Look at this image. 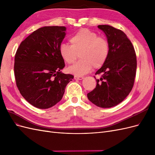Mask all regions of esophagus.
<instances>
[{"instance_id": "1", "label": "esophagus", "mask_w": 155, "mask_h": 155, "mask_svg": "<svg viewBox=\"0 0 155 155\" xmlns=\"http://www.w3.org/2000/svg\"><path fill=\"white\" fill-rule=\"evenodd\" d=\"M83 78H84L83 76H74L75 79H79V80H80V79H83Z\"/></svg>"}]
</instances>
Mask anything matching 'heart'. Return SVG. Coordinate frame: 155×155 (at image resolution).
Masks as SVG:
<instances>
[{
    "label": "heart",
    "instance_id": "b5f03b06",
    "mask_svg": "<svg viewBox=\"0 0 155 155\" xmlns=\"http://www.w3.org/2000/svg\"><path fill=\"white\" fill-rule=\"evenodd\" d=\"M70 45L62 43L59 46V54L63 61L68 64L80 59L68 68V72L81 76L90 72L93 68H100L109 57V41L104 37L97 36L94 31L82 28L70 38Z\"/></svg>",
    "mask_w": 155,
    "mask_h": 155
}]
</instances>
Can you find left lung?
<instances>
[{
	"label": "left lung",
	"mask_w": 155,
	"mask_h": 155,
	"mask_svg": "<svg viewBox=\"0 0 155 155\" xmlns=\"http://www.w3.org/2000/svg\"><path fill=\"white\" fill-rule=\"evenodd\" d=\"M109 41V55L95 75L97 85L87 94L92 104L102 108L118 105L129 95L134 85L137 72V55L132 43L121 30L109 25H98Z\"/></svg>",
	"instance_id": "8db88e82"
}]
</instances>
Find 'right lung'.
I'll use <instances>...</instances> for the list:
<instances>
[{
  "instance_id": "right-lung-1",
  "label": "right lung",
  "mask_w": 155,
  "mask_h": 155,
  "mask_svg": "<svg viewBox=\"0 0 155 155\" xmlns=\"http://www.w3.org/2000/svg\"><path fill=\"white\" fill-rule=\"evenodd\" d=\"M66 27L45 26L21 42L14 63L17 87L22 97L38 109H48L62 99L72 74L61 72L64 62L59 46Z\"/></svg>"
}]
</instances>
